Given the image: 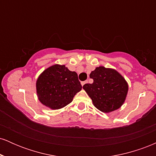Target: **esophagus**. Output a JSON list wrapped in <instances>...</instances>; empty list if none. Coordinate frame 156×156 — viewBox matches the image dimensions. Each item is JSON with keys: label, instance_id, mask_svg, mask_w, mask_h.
Segmentation results:
<instances>
[{"label": "esophagus", "instance_id": "34e87169", "mask_svg": "<svg viewBox=\"0 0 156 156\" xmlns=\"http://www.w3.org/2000/svg\"><path fill=\"white\" fill-rule=\"evenodd\" d=\"M87 83H88V81H87V80H86V81H82L81 82V85L83 86V85H85V84Z\"/></svg>", "mask_w": 156, "mask_h": 156}]
</instances>
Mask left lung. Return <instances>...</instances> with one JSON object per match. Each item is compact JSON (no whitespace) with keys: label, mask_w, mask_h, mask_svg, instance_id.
<instances>
[{"label":"left lung","mask_w":156,"mask_h":156,"mask_svg":"<svg viewBox=\"0 0 156 156\" xmlns=\"http://www.w3.org/2000/svg\"><path fill=\"white\" fill-rule=\"evenodd\" d=\"M89 77L94 81L86 83L83 89L92 99L93 105L104 113L120 108L128 91V83L120 73L101 66L92 71Z\"/></svg>","instance_id":"left-lung-1"}]
</instances>
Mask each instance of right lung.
<instances>
[{"mask_svg": "<svg viewBox=\"0 0 156 156\" xmlns=\"http://www.w3.org/2000/svg\"><path fill=\"white\" fill-rule=\"evenodd\" d=\"M36 87L39 101L53 110L70 103L82 89L77 73L60 64L44 69L37 78Z\"/></svg>", "mask_w": 156, "mask_h": 156, "instance_id": "add662e5", "label": "right lung"}]
</instances>
